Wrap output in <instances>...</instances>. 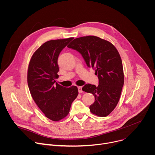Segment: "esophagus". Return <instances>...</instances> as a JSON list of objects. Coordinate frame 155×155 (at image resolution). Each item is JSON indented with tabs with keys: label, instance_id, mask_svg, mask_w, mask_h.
I'll return each mask as SVG.
<instances>
[{
	"label": "esophagus",
	"instance_id": "obj_1",
	"mask_svg": "<svg viewBox=\"0 0 155 155\" xmlns=\"http://www.w3.org/2000/svg\"><path fill=\"white\" fill-rule=\"evenodd\" d=\"M78 90L79 93H81L83 92L82 91V87H78Z\"/></svg>",
	"mask_w": 155,
	"mask_h": 155
}]
</instances>
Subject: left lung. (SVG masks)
I'll return each mask as SVG.
<instances>
[{
    "mask_svg": "<svg viewBox=\"0 0 155 155\" xmlns=\"http://www.w3.org/2000/svg\"><path fill=\"white\" fill-rule=\"evenodd\" d=\"M67 47L78 51L87 67L93 68L97 75V87L88 83L82 88L83 91L94 96L90 111L100 117L108 116L117 106L124 86V70L119 52L110 42L94 36L76 38Z\"/></svg>",
    "mask_w": 155,
    "mask_h": 155,
    "instance_id": "obj_1",
    "label": "left lung"
}]
</instances>
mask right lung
Listing matches in <instances>:
<instances>
[{"label":"right lung","instance_id":"add662e5","mask_svg":"<svg viewBox=\"0 0 155 155\" xmlns=\"http://www.w3.org/2000/svg\"><path fill=\"white\" fill-rule=\"evenodd\" d=\"M73 39H55L46 42L33 54L28 70V85L33 100L53 121L66 117L78 94L75 86L66 88L56 83L58 60L62 49Z\"/></svg>","mask_w":155,"mask_h":155}]
</instances>
